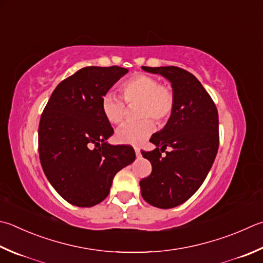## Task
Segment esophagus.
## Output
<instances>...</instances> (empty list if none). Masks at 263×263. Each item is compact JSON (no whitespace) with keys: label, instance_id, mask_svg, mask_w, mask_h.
Masks as SVG:
<instances>
[{"label":"esophagus","instance_id":"1","mask_svg":"<svg viewBox=\"0 0 263 263\" xmlns=\"http://www.w3.org/2000/svg\"><path fill=\"white\" fill-rule=\"evenodd\" d=\"M135 155H136V158L137 159H140V158L142 157V155H141V150L138 147H135Z\"/></svg>","mask_w":263,"mask_h":263}]
</instances>
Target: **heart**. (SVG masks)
I'll return each instance as SVG.
<instances>
[{
	"mask_svg": "<svg viewBox=\"0 0 263 263\" xmlns=\"http://www.w3.org/2000/svg\"><path fill=\"white\" fill-rule=\"evenodd\" d=\"M120 90L128 105L140 103L138 118L144 120L119 128L116 140L120 144L140 146L156 129L155 122L151 119L163 123L171 118L175 106L174 92L170 87L160 85L157 78L143 73L127 79L120 86ZM101 110L104 118L112 125H119L125 120V103L111 92L102 97Z\"/></svg>",
	"mask_w": 263,
	"mask_h": 263,
	"instance_id": "heart-1",
	"label": "heart"
}]
</instances>
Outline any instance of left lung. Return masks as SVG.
Instances as JSON below:
<instances>
[{
    "label": "left lung",
    "instance_id": "8db88e82",
    "mask_svg": "<svg viewBox=\"0 0 263 263\" xmlns=\"http://www.w3.org/2000/svg\"><path fill=\"white\" fill-rule=\"evenodd\" d=\"M172 83L175 106L166 126L153 134L152 151H141L152 172L140 182L141 193L148 204L173 209L183 204L205 181L219 148V116L214 102L199 80L176 66L146 67ZM171 148L165 157L161 152Z\"/></svg>",
    "mask_w": 263,
    "mask_h": 263
}]
</instances>
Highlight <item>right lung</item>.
Returning a JSON list of instances; mask_svg holds the SVG:
<instances>
[{
	"label": "right lung",
	"instance_id": "obj_1",
	"mask_svg": "<svg viewBox=\"0 0 263 263\" xmlns=\"http://www.w3.org/2000/svg\"><path fill=\"white\" fill-rule=\"evenodd\" d=\"M127 68L83 67L62 81L44 107L39 126L40 161L59 195L78 207L100 204L113 177L135 160L132 146L111 145V123L101 110L102 97Z\"/></svg>",
	"mask_w": 263,
	"mask_h": 263
}]
</instances>
